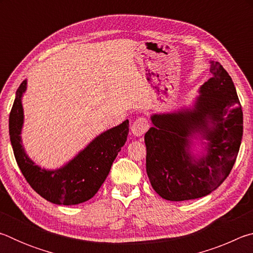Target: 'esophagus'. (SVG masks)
<instances>
[{"mask_svg": "<svg viewBox=\"0 0 253 253\" xmlns=\"http://www.w3.org/2000/svg\"><path fill=\"white\" fill-rule=\"evenodd\" d=\"M148 128L149 124L147 122V119L144 117H138L134 123H132L131 132L135 137H140L148 130Z\"/></svg>", "mask_w": 253, "mask_h": 253, "instance_id": "1", "label": "esophagus"}]
</instances>
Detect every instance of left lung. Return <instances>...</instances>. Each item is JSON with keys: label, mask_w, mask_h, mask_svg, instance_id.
Listing matches in <instances>:
<instances>
[{"label": "left lung", "mask_w": 253, "mask_h": 253, "mask_svg": "<svg viewBox=\"0 0 253 253\" xmlns=\"http://www.w3.org/2000/svg\"><path fill=\"white\" fill-rule=\"evenodd\" d=\"M199 89L193 106L153 114L145 134L146 172L156 193L168 201L208 195L228 177L243 134V114L234 84L219 62ZM201 144L199 153L191 148ZM198 152V151H196Z\"/></svg>", "instance_id": "8db88e82"}]
</instances>
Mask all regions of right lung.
I'll return each mask as SVG.
<instances>
[{"instance_id": "right-lung-1", "label": "right lung", "mask_w": 253, "mask_h": 253, "mask_svg": "<svg viewBox=\"0 0 253 253\" xmlns=\"http://www.w3.org/2000/svg\"><path fill=\"white\" fill-rule=\"evenodd\" d=\"M27 84L25 79L16 90L8 118L12 148L21 172L30 186L51 203L76 205L90 200L108 176L113 162L125 145L129 122L126 119L121 125L101 132L61 168L41 169L29 157L21 137L24 123L22 97Z\"/></svg>"}]
</instances>
